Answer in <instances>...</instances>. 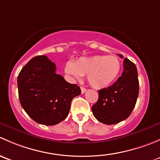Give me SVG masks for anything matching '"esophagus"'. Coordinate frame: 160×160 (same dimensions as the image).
<instances>
[{"mask_svg": "<svg viewBox=\"0 0 160 160\" xmlns=\"http://www.w3.org/2000/svg\"><path fill=\"white\" fill-rule=\"evenodd\" d=\"M80 90H81V93H84L85 92L87 91V89H86V88H83V87H81V88H80Z\"/></svg>", "mask_w": 160, "mask_h": 160, "instance_id": "34e87169", "label": "esophagus"}]
</instances>
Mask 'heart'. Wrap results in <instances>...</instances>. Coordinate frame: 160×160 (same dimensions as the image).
Instances as JSON below:
<instances>
[{
    "instance_id": "1",
    "label": "heart",
    "mask_w": 160,
    "mask_h": 160,
    "mask_svg": "<svg viewBox=\"0 0 160 160\" xmlns=\"http://www.w3.org/2000/svg\"><path fill=\"white\" fill-rule=\"evenodd\" d=\"M65 72L73 80H80L87 75V79L93 88H104L110 85L118 77L122 62L116 56H94L80 58L75 62L68 61L65 65Z\"/></svg>"
}]
</instances>
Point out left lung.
Segmentation results:
<instances>
[{"label":"left lung","instance_id":"left-lung-1","mask_svg":"<svg viewBox=\"0 0 160 160\" xmlns=\"http://www.w3.org/2000/svg\"><path fill=\"white\" fill-rule=\"evenodd\" d=\"M121 58L122 55L119 54ZM124 70L117 81L98 90V101L92 107L93 116L102 123L114 125L129 117L138 95V71L135 64L125 58Z\"/></svg>","mask_w":160,"mask_h":160}]
</instances>
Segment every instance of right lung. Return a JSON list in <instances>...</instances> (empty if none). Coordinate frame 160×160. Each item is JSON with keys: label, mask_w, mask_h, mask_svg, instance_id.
<instances>
[{"label": "right lung", "mask_w": 160, "mask_h": 160, "mask_svg": "<svg viewBox=\"0 0 160 160\" xmlns=\"http://www.w3.org/2000/svg\"><path fill=\"white\" fill-rule=\"evenodd\" d=\"M46 56H37L22 69L18 77L20 103L35 122L45 125L59 124L68 116L72 100L81 93L59 74Z\"/></svg>", "instance_id": "obj_1"}]
</instances>
